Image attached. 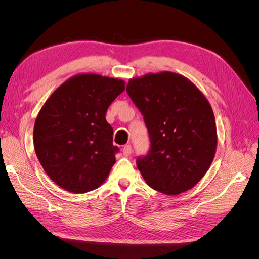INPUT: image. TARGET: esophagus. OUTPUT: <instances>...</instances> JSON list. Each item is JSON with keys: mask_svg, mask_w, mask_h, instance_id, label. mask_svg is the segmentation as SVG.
<instances>
[{"mask_svg": "<svg viewBox=\"0 0 259 259\" xmlns=\"http://www.w3.org/2000/svg\"><path fill=\"white\" fill-rule=\"evenodd\" d=\"M131 153H132V147H131V145H126V146H124V148H123V155L124 156H130L131 155Z\"/></svg>", "mask_w": 259, "mask_h": 259, "instance_id": "obj_1", "label": "esophagus"}]
</instances>
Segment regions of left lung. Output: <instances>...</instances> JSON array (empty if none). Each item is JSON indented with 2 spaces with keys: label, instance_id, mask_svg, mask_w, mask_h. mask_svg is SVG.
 Segmentation results:
<instances>
[{
  "label": "left lung",
  "instance_id": "1",
  "mask_svg": "<svg viewBox=\"0 0 259 259\" xmlns=\"http://www.w3.org/2000/svg\"><path fill=\"white\" fill-rule=\"evenodd\" d=\"M126 92L143 113L151 140L137 167L154 190L177 195L206 174L217 148L213 109L197 86L170 71L128 81Z\"/></svg>",
  "mask_w": 259,
  "mask_h": 259
}]
</instances>
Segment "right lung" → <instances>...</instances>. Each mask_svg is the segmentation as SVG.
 <instances>
[{"label":"right lung","instance_id":"right-lung-1","mask_svg":"<svg viewBox=\"0 0 259 259\" xmlns=\"http://www.w3.org/2000/svg\"><path fill=\"white\" fill-rule=\"evenodd\" d=\"M124 90L117 77L80 73L42 106L34 123V150L45 173L62 189L86 193L105 183L119 150L106 112Z\"/></svg>","mask_w":259,"mask_h":259}]
</instances>
